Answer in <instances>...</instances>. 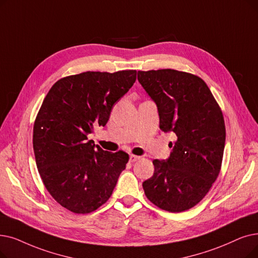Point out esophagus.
I'll list each match as a JSON object with an SVG mask.
<instances>
[{
	"label": "esophagus",
	"instance_id": "34e87169",
	"mask_svg": "<svg viewBox=\"0 0 258 258\" xmlns=\"http://www.w3.org/2000/svg\"><path fill=\"white\" fill-rule=\"evenodd\" d=\"M139 159H140L139 156L133 155V154L130 155V161H131V162H135V161H137V160H139Z\"/></svg>",
	"mask_w": 258,
	"mask_h": 258
}]
</instances>
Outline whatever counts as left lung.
<instances>
[{
    "mask_svg": "<svg viewBox=\"0 0 258 258\" xmlns=\"http://www.w3.org/2000/svg\"><path fill=\"white\" fill-rule=\"evenodd\" d=\"M138 81L157 105L160 130L176 139L169 158L153 161L144 193L162 210L186 211L208 194L220 172L226 142L221 109L206 82L192 74L138 72Z\"/></svg>",
    "mask_w": 258,
    "mask_h": 258,
    "instance_id": "left-lung-1",
    "label": "left lung"
}]
</instances>
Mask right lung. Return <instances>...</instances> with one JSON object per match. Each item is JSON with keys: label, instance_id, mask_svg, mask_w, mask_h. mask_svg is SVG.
Listing matches in <instances>:
<instances>
[{"label": "right lung", "instance_id": "add662e5", "mask_svg": "<svg viewBox=\"0 0 258 258\" xmlns=\"http://www.w3.org/2000/svg\"><path fill=\"white\" fill-rule=\"evenodd\" d=\"M136 71L86 72L55 82L33 125V152L42 181L52 198L77 214L105 204L128 155L111 153L87 140L104 126L114 104L136 81Z\"/></svg>", "mask_w": 258, "mask_h": 258}]
</instances>
